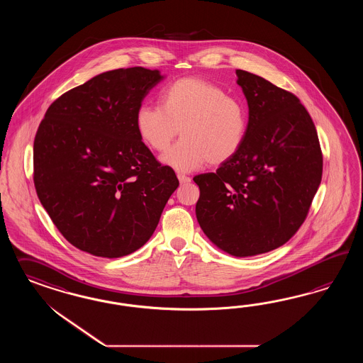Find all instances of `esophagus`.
I'll use <instances>...</instances> for the list:
<instances>
[{"instance_id":"1","label":"esophagus","mask_w":363,"mask_h":363,"mask_svg":"<svg viewBox=\"0 0 363 363\" xmlns=\"http://www.w3.org/2000/svg\"><path fill=\"white\" fill-rule=\"evenodd\" d=\"M178 179H179V182L181 184H189L190 181H191V178L190 177L185 176V174H178Z\"/></svg>"}]
</instances>
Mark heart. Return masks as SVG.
<instances>
[{
	"instance_id": "b5f03b06",
	"label": "heart",
	"mask_w": 363,
	"mask_h": 363,
	"mask_svg": "<svg viewBox=\"0 0 363 363\" xmlns=\"http://www.w3.org/2000/svg\"><path fill=\"white\" fill-rule=\"evenodd\" d=\"M135 129L147 147L165 152L181 129L182 140L162 162L178 172L226 164L241 150L249 130V110L220 85L198 77L176 79L160 93V106L143 105Z\"/></svg>"
}]
</instances>
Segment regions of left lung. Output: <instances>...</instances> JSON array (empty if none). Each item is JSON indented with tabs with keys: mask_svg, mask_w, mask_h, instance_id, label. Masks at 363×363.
<instances>
[{
	"mask_svg": "<svg viewBox=\"0 0 363 363\" xmlns=\"http://www.w3.org/2000/svg\"><path fill=\"white\" fill-rule=\"evenodd\" d=\"M249 105V130L238 154L199 187L198 223L210 241L234 257L274 250L308 217L322 179V150L308 110L293 93L237 70Z\"/></svg>",
	"mask_w": 363,
	"mask_h": 363,
	"instance_id": "8db88e82",
	"label": "left lung"
}]
</instances>
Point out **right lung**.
Masks as SVG:
<instances>
[{
	"label": "right lung",
	"instance_id": "right-lung-1",
	"mask_svg": "<svg viewBox=\"0 0 363 363\" xmlns=\"http://www.w3.org/2000/svg\"><path fill=\"white\" fill-rule=\"evenodd\" d=\"M162 78L141 66L105 72L55 99L38 126L37 196L82 252L118 258L140 249L179 185L135 129L137 110Z\"/></svg>",
	"mask_w": 363,
	"mask_h": 363
}]
</instances>
